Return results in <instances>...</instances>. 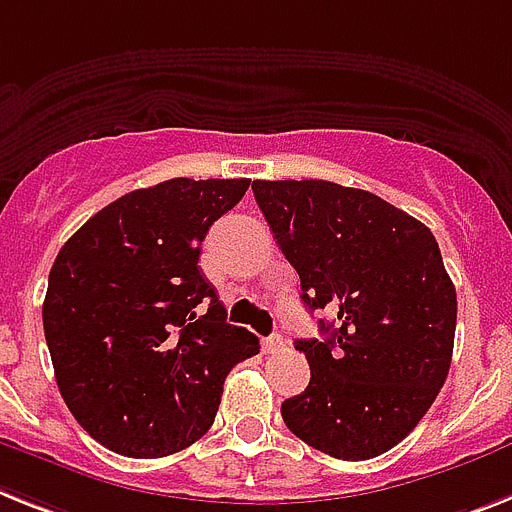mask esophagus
<instances>
[{"label": "esophagus", "instance_id": "34e87169", "mask_svg": "<svg viewBox=\"0 0 512 512\" xmlns=\"http://www.w3.org/2000/svg\"><path fill=\"white\" fill-rule=\"evenodd\" d=\"M282 348H285V340H282V335L264 337V353H280Z\"/></svg>", "mask_w": 512, "mask_h": 512}]
</instances>
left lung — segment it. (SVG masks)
Returning a JSON list of instances; mask_svg holds the SVG:
<instances>
[{
	"label": "left lung",
	"instance_id": "1",
	"mask_svg": "<svg viewBox=\"0 0 512 512\" xmlns=\"http://www.w3.org/2000/svg\"><path fill=\"white\" fill-rule=\"evenodd\" d=\"M277 246L324 308L322 340H295L311 382L282 403L287 429L342 460H369L421 421L450 371L458 298L432 230L369 190L253 180Z\"/></svg>",
	"mask_w": 512,
	"mask_h": 512
}]
</instances>
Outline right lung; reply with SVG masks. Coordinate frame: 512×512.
I'll return each instance as SVG.
<instances>
[{
  "label": "right lung",
  "instance_id": "add662e5",
  "mask_svg": "<svg viewBox=\"0 0 512 512\" xmlns=\"http://www.w3.org/2000/svg\"><path fill=\"white\" fill-rule=\"evenodd\" d=\"M248 185L175 177L133 190L57 253L41 311L54 377L75 421L114 453L193 445L232 366L259 353L198 269L206 232Z\"/></svg>",
  "mask_w": 512,
  "mask_h": 512
}]
</instances>
